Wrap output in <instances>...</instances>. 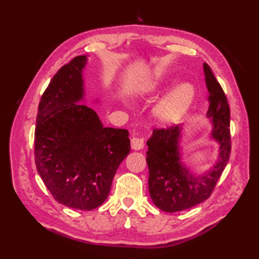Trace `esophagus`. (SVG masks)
<instances>
[{"mask_svg": "<svg viewBox=\"0 0 259 259\" xmlns=\"http://www.w3.org/2000/svg\"><path fill=\"white\" fill-rule=\"evenodd\" d=\"M131 148L134 150H141L144 148V140L137 138V137H133L131 138Z\"/></svg>", "mask_w": 259, "mask_h": 259, "instance_id": "esophagus-1", "label": "esophagus"}]
</instances>
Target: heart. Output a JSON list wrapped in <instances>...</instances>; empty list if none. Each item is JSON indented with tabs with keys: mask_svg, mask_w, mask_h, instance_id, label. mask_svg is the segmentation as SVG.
I'll use <instances>...</instances> for the list:
<instances>
[{
	"mask_svg": "<svg viewBox=\"0 0 259 259\" xmlns=\"http://www.w3.org/2000/svg\"><path fill=\"white\" fill-rule=\"evenodd\" d=\"M160 89V85H151L152 91ZM195 98V90L190 84L183 83L161 99L155 107L156 118L162 123L177 122L188 111Z\"/></svg>",
	"mask_w": 259,
	"mask_h": 259,
	"instance_id": "1",
	"label": "heart"
}]
</instances>
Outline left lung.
Instances as JSON below:
<instances>
[{"instance_id":"8db88e82","label":"left lung","mask_w":259,"mask_h":259,"mask_svg":"<svg viewBox=\"0 0 259 259\" xmlns=\"http://www.w3.org/2000/svg\"><path fill=\"white\" fill-rule=\"evenodd\" d=\"M210 106L207 118L210 123L209 138L217 142L218 157L207 171L196 174L183 158L181 125L153 130L147 141V163L149 168L148 187L153 205L166 212L181 211L205 201L211 195L230 155V110L227 98L211 69L203 63Z\"/></svg>"}]
</instances>
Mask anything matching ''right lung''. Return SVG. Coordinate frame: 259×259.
I'll return each instance as SVG.
<instances>
[{"mask_svg":"<svg viewBox=\"0 0 259 259\" xmlns=\"http://www.w3.org/2000/svg\"><path fill=\"white\" fill-rule=\"evenodd\" d=\"M87 62V56L75 57L53 76L38 104L34 136L43 183L58 202L79 210L106 201L117 169L130 152L128 130L104 126L95 110L82 104Z\"/></svg>","mask_w":259,"mask_h":259,"instance_id":"add662e5","label":"right lung"}]
</instances>
